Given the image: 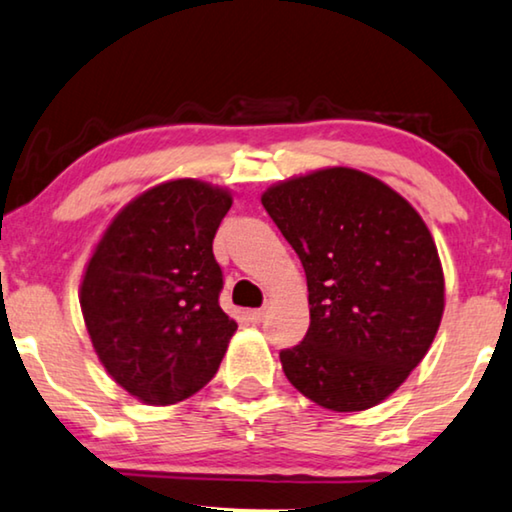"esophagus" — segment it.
<instances>
[{
  "label": "esophagus",
  "mask_w": 512,
  "mask_h": 512,
  "mask_svg": "<svg viewBox=\"0 0 512 512\" xmlns=\"http://www.w3.org/2000/svg\"><path fill=\"white\" fill-rule=\"evenodd\" d=\"M247 316L251 323H261L265 318V309H251V311H247Z\"/></svg>",
  "instance_id": "esophagus-1"
}]
</instances>
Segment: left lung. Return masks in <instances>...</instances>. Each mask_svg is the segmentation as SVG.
I'll list each match as a JSON object with an SVG mask.
<instances>
[{"instance_id":"1","label":"left lung","mask_w":512,"mask_h":512,"mask_svg":"<svg viewBox=\"0 0 512 512\" xmlns=\"http://www.w3.org/2000/svg\"><path fill=\"white\" fill-rule=\"evenodd\" d=\"M307 274L309 330L279 353L323 409L381 404L425 358L443 316L432 233L395 189L355 168L291 177L261 196Z\"/></svg>"}]
</instances>
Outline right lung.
<instances>
[{
    "label": "right lung",
    "mask_w": 512,
    "mask_h": 512,
    "mask_svg": "<svg viewBox=\"0 0 512 512\" xmlns=\"http://www.w3.org/2000/svg\"><path fill=\"white\" fill-rule=\"evenodd\" d=\"M226 189L170 180L124 205L80 284V309L101 365L140 402L177 404L217 374L238 323L219 307L224 274L214 233Z\"/></svg>",
    "instance_id": "add662e5"
}]
</instances>
